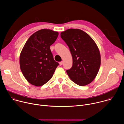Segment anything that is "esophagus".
<instances>
[{
    "label": "esophagus",
    "instance_id": "34e87169",
    "mask_svg": "<svg viewBox=\"0 0 124 124\" xmlns=\"http://www.w3.org/2000/svg\"><path fill=\"white\" fill-rule=\"evenodd\" d=\"M63 61H61V62H59V64H60V66L62 65H63Z\"/></svg>",
    "mask_w": 124,
    "mask_h": 124
}]
</instances>
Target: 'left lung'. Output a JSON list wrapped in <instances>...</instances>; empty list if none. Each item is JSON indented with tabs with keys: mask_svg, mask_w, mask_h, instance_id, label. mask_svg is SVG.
Instances as JSON below:
<instances>
[{
	"mask_svg": "<svg viewBox=\"0 0 124 124\" xmlns=\"http://www.w3.org/2000/svg\"><path fill=\"white\" fill-rule=\"evenodd\" d=\"M73 58L72 68L66 72L74 82L84 86L92 82L101 65L99 49L92 38L79 29H68L60 34Z\"/></svg>",
	"mask_w": 124,
	"mask_h": 124,
	"instance_id": "left-lung-1",
	"label": "left lung"
}]
</instances>
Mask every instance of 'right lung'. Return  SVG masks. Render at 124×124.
Listing matches in <instances>:
<instances>
[{"mask_svg": "<svg viewBox=\"0 0 124 124\" xmlns=\"http://www.w3.org/2000/svg\"><path fill=\"white\" fill-rule=\"evenodd\" d=\"M58 36V32L43 29L33 34L25 43L20 54V65L30 84L41 86L52 77L59 63L54 60L50 46Z\"/></svg>", "mask_w": 124, "mask_h": 124, "instance_id": "1", "label": "right lung"}]
</instances>
